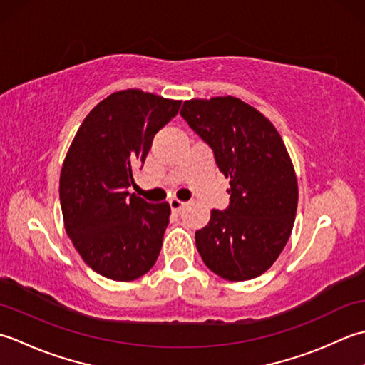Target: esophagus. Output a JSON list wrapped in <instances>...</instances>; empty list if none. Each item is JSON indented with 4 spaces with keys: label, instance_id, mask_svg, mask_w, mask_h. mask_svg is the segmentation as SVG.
I'll return each mask as SVG.
<instances>
[{
    "label": "esophagus",
    "instance_id": "34e87169",
    "mask_svg": "<svg viewBox=\"0 0 365 365\" xmlns=\"http://www.w3.org/2000/svg\"><path fill=\"white\" fill-rule=\"evenodd\" d=\"M168 205H170V207H172V211H181L182 207L185 206V203L181 202V200H178V198L168 200Z\"/></svg>",
    "mask_w": 365,
    "mask_h": 365
}]
</instances>
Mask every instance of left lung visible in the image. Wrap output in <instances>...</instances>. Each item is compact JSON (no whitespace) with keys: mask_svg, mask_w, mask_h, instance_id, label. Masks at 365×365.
<instances>
[{"mask_svg":"<svg viewBox=\"0 0 365 365\" xmlns=\"http://www.w3.org/2000/svg\"><path fill=\"white\" fill-rule=\"evenodd\" d=\"M181 116L230 178L228 207L212 210L195 232L198 254L222 279L262 276L284 250L296 217L297 181L284 140L267 118L232 96L185 101Z\"/></svg>","mask_w":365,"mask_h":365,"instance_id":"left-lung-1","label":"left lung"}]
</instances>
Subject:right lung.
Here are the masks:
<instances>
[{
	"mask_svg": "<svg viewBox=\"0 0 365 365\" xmlns=\"http://www.w3.org/2000/svg\"><path fill=\"white\" fill-rule=\"evenodd\" d=\"M181 101L125 89L99 102L81 123L59 178L64 227L83 262L101 276L129 282L154 266L168 225V203L129 193L153 138Z\"/></svg>",
	"mask_w": 365,
	"mask_h": 365,
	"instance_id": "right-lung-1",
	"label": "right lung"
}]
</instances>
